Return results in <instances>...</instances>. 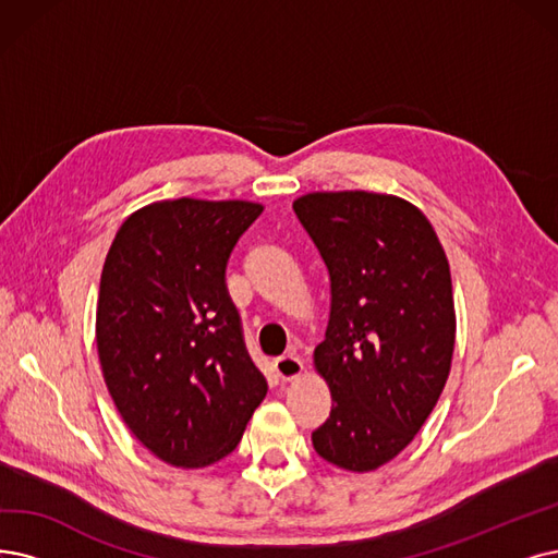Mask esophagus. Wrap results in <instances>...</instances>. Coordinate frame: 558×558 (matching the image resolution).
<instances>
[{
    "mask_svg": "<svg viewBox=\"0 0 558 558\" xmlns=\"http://www.w3.org/2000/svg\"><path fill=\"white\" fill-rule=\"evenodd\" d=\"M275 371L283 383H291V380H298V377L304 373V364L298 360V356L286 354V356H277Z\"/></svg>",
    "mask_w": 558,
    "mask_h": 558,
    "instance_id": "34e87169",
    "label": "esophagus"
}]
</instances>
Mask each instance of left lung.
I'll return each mask as SVG.
<instances>
[{
    "mask_svg": "<svg viewBox=\"0 0 558 558\" xmlns=\"http://www.w3.org/2000/svg\"><path fill=\"white\" fill-rule=\"evenodd\" d=\"M293 210L331 283L316 371L331 412L311 435L348 472L393 460L437 405L456 345L447 254L416 206L375 192H311Z\"/></svg>",
    "mask_w": 558,
    "mask_h": 558,
    "instance_id": "left-lung-1",
    "label": "left lung"
}]
</instances>
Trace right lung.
I'll list each match as a JSON object with an SVG mask.
<instances>
[{"label": "right lung", "instance_id": "1", "mask_svg": "<svg viewBox=\"0 0 558 558\" xmlns=\"http://www.w3.org/2000/svg\"><path fill=\"white\" fill-rule=\"evenodd\" d=\"M260 213L187 196L150 204L123 221L102 265L105 385L130 433L183 470L229 456L267 393L227 291L229 256Z\"/></svg>", "mask_w": 558, "mask_h": 558}]
</instances>
